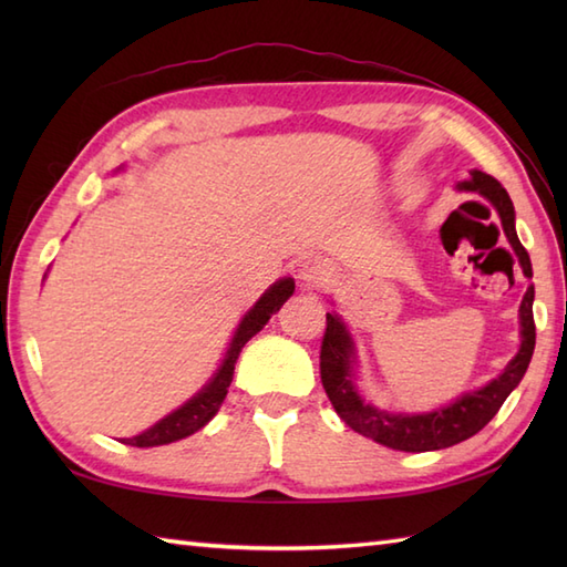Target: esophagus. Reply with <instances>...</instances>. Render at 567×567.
Segmentation results:
<instances>
[{
  "label": "esophagus",
  "mask_w": 567,
  "mask_h": 567,
  "mask_svg": "<svg viewBox=\"0 0 567 567\" xmlns=\"http://www.w3.org/2000/svg\"><path fill=\"white\" fill-rule=\"evenodd\" d=\"M331 275H333V268L323 258L305 260L302 265H299V272H297L299 282H302V287H307V290H311V287H321L323 282H329Z\"/></svg>",
  "instance_id": "34e87169"
}]
</instances>
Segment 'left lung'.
Here are the masks:
<instances>
[{"label": "left lung", "instance_id": "obj_1", "mask_svg": "<svg viewBox=\"0 0 567 567\" xmlns=\"http://www.w3.org/2000/svg\"><path fill=\"white\" fill-rule=\"evenodd\" d=\"M457 192H475L485 197L495 212L507 236L509 246L519 258L522 272L532 280V258L516 236V214L514 204L495 177L483 171H470V177L455 185ZM519 351L509 360L495 380H489L485 388L473 392H463L451 404H443L431 412H388L375 404L365 402L358 390V351L351 331H348L341 315H327V333L321 343V382L329 400L348 426L363 433L375 443L388 445L392 451L424 453L441 451L449 445L461 443L475 436L480 429L487 426V421L499 412L504 400L522 382L524 372L532 363L536 346V327H534V285L526 287L522 307H519Z\"/></svg>", "mask_w": 567, "mask_h": 567}]
</instances>
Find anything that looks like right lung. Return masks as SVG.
Instances as JSON below:
<instances>
[{
	"label": "right lung",
	"instance_id": "add662e5",
	"mask_svg": "<svg viewBox=\"0 0 567 567\" xmlns=\"http://www.w3.org/2000/svg\"><path fill=\"white\" fill-rule=\"evenodd\" d=\"M118 171H124V167H118ZM292 292H295L292 277H280V280L272 282L268 290L260 295L258 302L246 311L244 319H240V323L231 336V343L226 348L221 365L216 368L209 382L204 384L195 396H189L183 406H177L175 412L163 416L161 421H155L151 429L136 433V436L122 439V443L136 445V449H153V445H165V443H175L179 439H187L195 431L207 426L216 416V412H219V406L228 392V384L234 380L236 360L240 351H244V346L265 327V323L270 321L275 311H280V307L292 297Z\"/></svg>",
	"mask_w": 567,
	"mask_h": 567
}]
</instances>
